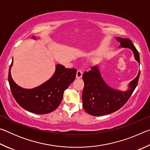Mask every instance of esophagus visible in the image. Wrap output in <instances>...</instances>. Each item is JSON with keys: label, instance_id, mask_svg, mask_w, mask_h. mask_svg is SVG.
<instances>
[{"label": "esophagus", "instance_id": "1", "mask_svg": "<svg viewBox=\"0 0 150 150\" xmlns=\"http://www.w3.org/2000/svg\"><path fill=\"white\" fill-rule=\"evenodd\" d=\"M82 75H83V71H82V70H81V69H79L78 71H77V75H76V77L77 78H81V77H82Z\"/></svg>", "mask_w": 150, "mask_h": 150}]
</instances>
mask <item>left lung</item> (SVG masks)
Here are the masks:
<instances>
[{"label":"left lung","instance_id":"1","mask_svg":"<svg viewBox=\"0 0 150 150\" xmlns=\"http://www.w3.org/2000/svg\"><path fill=\"white\" fill-rule=\"evenodd\" d=\"M120 47H128L133 51L134 57L139 63L138 50L129 39L116 38ZM139 74L129 85L126 92L112 89L106 84L96 66L83 74L85 85L83 91V106L87 113L93 116H103L118 110L125 105L138 85Z\"/></svg>","mask_w":150,"mask_h":150}]
</instances>
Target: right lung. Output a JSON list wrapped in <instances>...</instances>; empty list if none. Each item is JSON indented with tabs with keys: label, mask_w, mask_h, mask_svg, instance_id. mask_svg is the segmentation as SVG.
Instances as JSON below:
<instances>
[{
	"label": "right lung",
	"mask_w": 150,
	"mask_h": 150,
	"mask_svg": "<svg viewBox=\"0 0 150 150\" xmlns=\"http://www.w3.org/2000/svg\"><path fill=\"white\" fill-rule=\"evenodd\" d=\"M12 62L9 68L8 82L12 96L21 107L39 115L51 112L59 106L63 93L74 81L77 73L75 69H67L62 65H57L55 74L50 79L38 87L25 89L18 86L12 79Z\"/></svg>",
	"instance_id": "obj_1"
}]
</instances>
